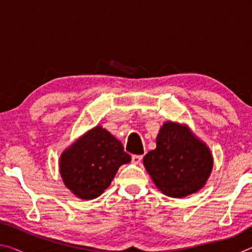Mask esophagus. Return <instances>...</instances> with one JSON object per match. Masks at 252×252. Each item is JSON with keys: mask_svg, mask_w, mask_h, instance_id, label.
Returning a JSON list of instances; mask_svg holds the SVG:
<instances>
[{"mask_svg": "<svg viewBox=\"0 0 252 252\" xmlns=\"http://www.w3.org/2000/svg\"><path fill=\"white\" fill-rule=\"evenodd\" d=\"M142 158H143L142 156H138V155L132 156V162H133V163H135V164H139L140 162H141Z\"/></svg>", "mask_w": 252, "mask_h": 252, "instance_id": "obj_1", "label": "esophagus"}]
</instances>
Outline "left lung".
Here are the masks:
<instances>
[{"label": "left lung", "mask_w": 252, "mask_h": 252, "mask_svg": "<svg viewBox=\"0 0 252 252\" xmlns=\"http://www.w3.org/2000/svg\"><path fill=\"white\" fill-rule=\"evenodd\" d=\"M143 164L162 193L183 198L204 186L213 160L206 144L188 127L167 122L158 134L157 148L144 156Z\"/></svg>", "instance_id": "1"}]
</instances>
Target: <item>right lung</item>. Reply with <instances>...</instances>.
Wrapping results in <instances>:
<instances>
[{"label":"right lung","instance_id":"1","mask_svg":"<svg viewBox=\"0 0 252 252\" xmlns=\"http://www.w3.org/2000/svg\"><path fill=\"white\" fill-rule=\"evenodd\" d=\"M130 161L121 142L96 126L64 151L60 172L64 185L76 197L90 200L103 193L120 165Z\"/></svg>","mask_w":252,"mask_h":252}]
</instances>
